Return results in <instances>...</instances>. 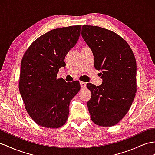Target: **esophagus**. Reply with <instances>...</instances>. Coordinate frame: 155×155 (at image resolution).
Instances as JSON below:
<instances>
[{
  "instance_id": "1",
  "label": "esophagus",
  "mask_w": 155,
  "mask_h": 155,
  "mask_svg": "<svg viewBox=\"0 0 155 155\" xmlns=\"http://www.w3.org/2000/svg\"><path fill=\"white\" fill-rule=\"evenodd\" d=\"M80 84H81V86L82 88H86V83L84 82L81 81L80 82Z\"/></svg>"
}]
</instances>
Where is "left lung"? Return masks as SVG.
<instances>
[{"label": "left lung", "mask_w": 155, "mask_h": 155, "mask_svg": "<svg viewBox=\"0 0 155 155\" xmlns=\"http://www.w3.org/2000/svg\"><path fill=\"white\" fill-rule=\"evenodd\" d=\"M81 34L93 52L95 68L102 71V84L86 86L92 93L87 103L91 120L98 126H114L128 112L136 96V58L128 44L113 31L82 25Z\"/></svg>", "instance_id": "left-lung-1"}]
</instances>
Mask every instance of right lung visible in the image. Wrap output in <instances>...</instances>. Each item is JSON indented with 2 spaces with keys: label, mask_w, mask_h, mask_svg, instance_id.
<instances>
[{
  "label": "right lung",
  "mask_w": 155,
  "mask_h": 155,
  "mask_svg": "<svg viewBox=\"0 0 155 155\" xmlns=\"http://www.w3.org/2000/svg\"><path fill=\"white\" fill-rule=\"evenodd\" d=\"M81 25L55 29L31 44L21 62L19 90L25 109L37 124L58 128L68 118L69 104L81 89L78 81L57 78L64 59L76 45Z\"/></svg>",
  "instance_id": "right-lung-1"
}]
</instances>
